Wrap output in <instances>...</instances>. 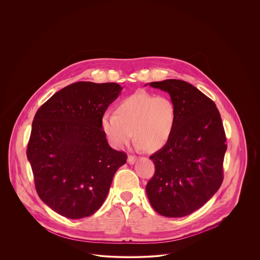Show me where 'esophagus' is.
<instances>
[{
    "mask_svg": "<svg viewBox=\"0 0 260 260\" xmlns=\"http://www.w3.org/2000/svg\"><path fill=\"white\" fill-rule=\"evenodd\" d=\"M137 157L136 156H134V155H128L127 156V162L129 164V165H134L136 161H137Z\"/></svg>",
    "mask_w": 260,
    "mask_h": 260,
    "instance_id": "obj_1",
    "label": "esophagus"
}]
</instances>
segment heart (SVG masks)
Segmentation results:
<instances>
[{"mask_svg":"<svg viewBox=\"0 0 260 260\" xmlns=\"http://www.w3.org/2000/svg\"><path fill=\"white\" fill-rule=\"evenodd\" d=\"M176 119L173 101L167 95L138 91L123 99L116 114L102 116V128L111 144L121 149L134 138L140 148L157 150L169 142Z\"/></svg>","mask_w":260,"mask_h":260,"instance_id":"1","label":"heart"}]
</instances>
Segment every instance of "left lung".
Segmentation results:
<instances>
[{"instance_id":"1","label":"left lung","mask_w":260,"mask_h":260,"mask_svg":"<svg viewBox=\"0 0 260 260\" xmlns=\"http://www.w3.org/2000/svg\"><path fill=\"white\" fill-rule=\"evenodd\" d=\"M167 91L176 110L171 139L149 156L154 175L145 190L153 209L167 217H182L201 208L220 187L226 138L215 104L180 80L149 83Z\"/></svg>"}]
</instances>
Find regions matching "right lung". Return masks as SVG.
I'll return each instance as SVG.
<instances>
[{
  "label": "right lung",
  "instance_id": "right-lung-1",
  "mask_svg": "<svg viewBox=\"0 0 260 260\" xmlns=\"http://www.w3.org/2000/svg\"><path fill=\"white\" fill-rule=\"evenodd\" d=\"M121 89L116 83L78 82L52 95L34 117L27 157L36 189L64 217L94 213L126 162V154L109 145L102 128V116Z\"/></svg>",
  "mask_w": 260,
  "mask_h": 260
}]
</instances>
